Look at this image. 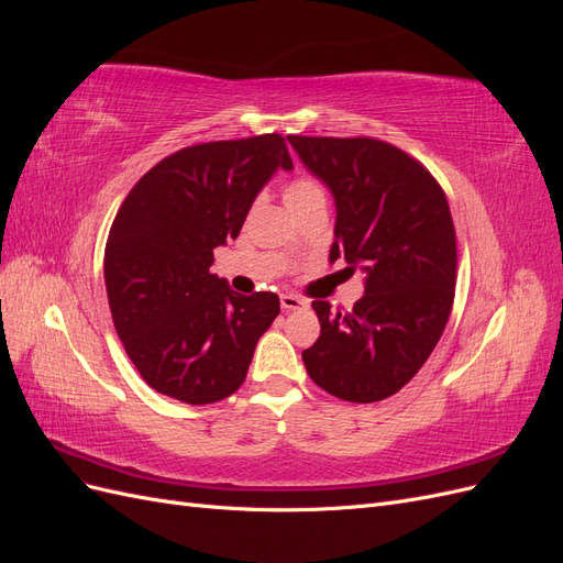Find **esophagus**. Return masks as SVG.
Here are the masks:
<instances>
[{"label":"esophagus","mask_w":563,"mask_h":563,"mask_svg":"<svg viewBox=\"0 0 563 563\" xmlns=\"http://www.w3.org/2000/svg\"><path fill=\"white\" fill-rule=\"evenodd\" d=\"M305 308H308V300H302L300 296H294V294H282V310L284 312L305 310Z\"/></svg>","instance_id":"obj_1"}]
</instances>
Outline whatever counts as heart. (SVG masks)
Here are the masks:
<instances>
[{"mask_svg": "<svg viewBox=\"0 0 563 563\" xmlns=\"http://www.w3.org/2000/svg\"><path fill=\"white\" fill-rule=\"evenodd\" d=\"M284 201L296 213L312 203H327V190L312 176H294L284 183Z\"/></svg>", "mask_w": 563, "mask_h": 563, "instance_id": "b5f03b06", "label": "heart"}]
</instances>
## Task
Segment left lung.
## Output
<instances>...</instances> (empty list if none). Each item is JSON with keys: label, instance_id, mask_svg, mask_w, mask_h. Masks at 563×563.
<instances>
[{"label": "left lung", "instance_id": "left-lung-1", "mask_svg": "<svg viewBox=\"0 0 563 563\" xmlns=\"http://www.w3.org/2000/svg\"><path fill=\"white\" fill-rule=\"evenodd\" d=\"M302 164L331 187L338 207L331 261L366 272L352 310L314 300L321 333L302 350L329 395L371 404L411 380L430 360L455 298V228L444 190L408 152L354 135H288Z\"/></svg>", "mask_w": 563, "mask_h": 563}]
</instances>
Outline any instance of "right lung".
Returning <instances> with one entry per match:
<instances>
[{"mask_svg":"<svg viewBox=\"0 0 563 563\" xmlns=\"http://www.w3.org/2000/svg\"><path fill=\"white\" fill-rule=\"evenodd\" d=\"M277 168H294L282 133L187 145L119 207L103 261L108 302L129 360L159 395L213 404L244 383L279 296L234 294L211 275L213 249L236 240Z\"/></svg>","mask_w":563,"mask_h":563,"instance_id":"right-lung-1","label":"right lung"}]
</instances>
